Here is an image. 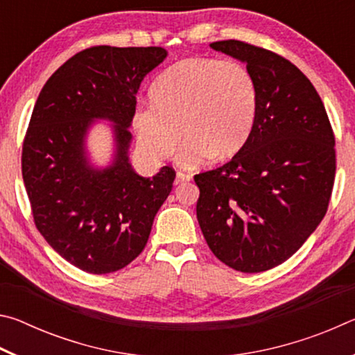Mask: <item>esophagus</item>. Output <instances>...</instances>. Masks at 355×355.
<instances>
[{
    "label": "esophagus",
    "mask_w": 355,
    "mask_h": 355,
    "mask_svg": "<svg viewBox=\"0 0 355 355\" xmlns=\"http://www.w3.org/2000/svg\"><path fill=\"white\" fill-rule=\"evenodd\" d=\"M192 177L189 175V173H184V172H177L175 175V184H183L186 182H189Z\"/></svg>",
    "instance_id": "obj_1"
}]
</instances>
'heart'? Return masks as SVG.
<instances>
[{
	"mask_svg": "<svg viewBox=\"0 0 355 355\" xmlns=\"http://www.w3.org/2000/svg\"><path fill=\"white\" fill-rule=\"evenodd\" d=\"M152 100L133 112L137 146L146 158L161 163L183 136L178 161L186 167L233 158L248 142L258 110L250 71L209 58L173 64L155 81Z\"/></svg>",
	"mask_w": 355,
	"mask_h": 355,
	"instance_id": "b5f03b06",
	"label": "heart"
}]
</instances>
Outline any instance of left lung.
Instances as JSON below:
<instances>
[{
  "instance_id": "8db88e82",
  "label": "left lung",
  "mask_w": 355,
  "mask_h": 355,
  "mask_svg": "<svg viewBox=\"0 0 355 355\" xmlns=\"http://www.w3.org/2000/svg\"><path fill=\"white\" fill-rule=\"evenodd\" d=\"M209 46L245 64L258 110L232 161L194 177L197 220L222 263L263 272L296 254L326 216L335 136L313 84L288 59L241 40Z\"/></svg>"
}]
</instances>
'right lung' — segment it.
Masks as SVG:
<instances>
[{
    "label": "right lung",
    "mask_w": 355,
    "mask_h": 355,
    "mask_svg": "<svg viewBox=\"0 0 355 355\" xmlns=\"http://www.w3.org/2000/svg\"><path fill=\"white\" fill-rule=\"evenodd\" d=\"M166 56L161 46L86 48L48 78L34 105L21 152L33 218L46 243L84 272L110 274L133 261L172 191V167L146 178L128 158L136 94ZM98 118L114 123L116 153L105 170L85 152Z\"/></svg>",
    "instance_id": "add662e5"
}]
</instances>
